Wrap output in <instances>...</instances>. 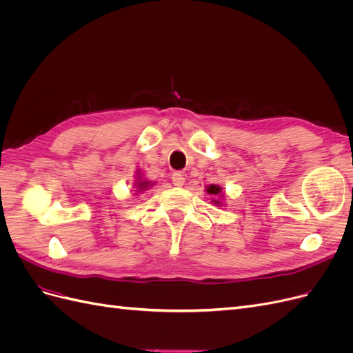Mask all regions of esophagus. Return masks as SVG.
<instances>
[{
	"label": "esophagus",
	"mask_w": 353,
	"mask_h": 353,
	"mask_svg": "<svg viewBox=\"0 0 353 353\" xmlns=\"http://www.w3.org/2000/svg\"><path fill=\"white\" fill-rule=\"evenodd\" d=\"M184 183H185V178H184L183 174H181V172H174V174H172V184H174V185L183 187Z\"/></svg>",
	"instance_id": "1"
}]
</instances>
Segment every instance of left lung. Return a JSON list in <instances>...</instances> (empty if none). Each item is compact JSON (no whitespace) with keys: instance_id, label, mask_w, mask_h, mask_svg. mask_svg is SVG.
Listing matches in <instances>:
<instances>
[{"instance_id":"left-lung-1","label":"left lung","mask_w":353,"mask_h":353,"mask_svg":"<svg viewBox=\"0 0 353 353\" xmlns=\"http://www.w3.org/2000/svg\"><path fill=\"white\" fill-rule=\"evenodd\" d=\"M206 191L209 194H212V196H219L221 194V191H222V188L219 187V185H209L208 188H206ZM352 191H353V188H352ZM222 196V194H221ZM213 203H216V205H221V201L219 200H213Z\"/></svg>"}]
</instances>
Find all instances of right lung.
<instances>
[{
  "label": "right lung",
  "instance_id": "right-lung-1",
  "mask_svg": "<svg viewBox=\"0 0 353 353\" xmlns=\"http://www.w3.org/2000/svg\"><path fill=\"white\" fill-rule=\"evenodd\" d=\"M150 185H153V184H152V183H148V181L141 179V176H138L137 183H135V187H137V190H138V191H144V190H147V188L150 187Z\"/></svg>",
  "mask_w": 353,
  "mask_h": 353
}]
</instances>
